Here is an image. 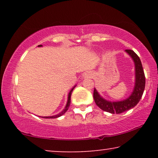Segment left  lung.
I'll return each mask as SVG.
<instances>
[{
    "mask_svg": "<svg viewBox=\"0 0 158 158\" xmlns=\"http://www.w3.org/2000/svg\"><path fill=\"white\" fill-rule=\"evenodd\" d=\"M125 52L130 56L135 63V86L130 96L123 101H110L103 98L94 88V98L96 104L103 111L111 114H122L135 107L141 99L145 87V76L139 57L131 49H126Z\"/></svg>",
    "mask_w": 158,
    "mask_h": 158,
    "instance_id": "1",
    "label": "left lung"
}]
</instances>
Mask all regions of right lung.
Wrapping results in <instances>:
<instances>
[{
    "label": "right lung",
    "instance_id": "right-lung-1",
    "mask_svg": "<svg viewBox=\"0 0 158 158\" xmlns=\"http://www.w3.org/2000/svg\"><path fill=\"white\" fill-rule=\"evenodd\" d=\"M38 47H42V45H38ZM75 86L76 85H75L74 87H73L72 89L70 90V91L69 92V94H68V101H67V104H66V106H65V107H64V109L62 110V111L60 112V113H59V114H56V115H54V116H42V118H57V117H60V116H61L62 115H63V114L65 113V112L68 111V109H69V106H70V98H71V94H72V92H73V89H74V88H75Z\"/></svg>",
    "mask_w": 158,
    "mask_h": 158
}]
</instances>
